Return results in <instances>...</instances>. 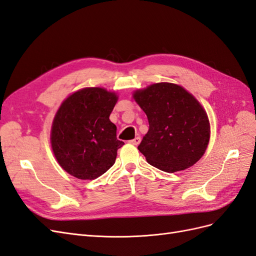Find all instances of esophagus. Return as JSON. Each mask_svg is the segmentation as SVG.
<instances>
[{"instance_id":"obj_1","label":"esophagus","mask_w":256,"mask_h":256,"mask_svg":"<svg viewBox=\"0 0 256 256\" xmlns=\"http://www.w3.org/2000/svg\"><path fill=\"white\" fill-rule=\"evenodd\" d=\"M140 142H141V138L140 136H136V138H134V140H130L129 141V143L132 144V145H138V144H140Z\"/></svg>"}]
</instances>
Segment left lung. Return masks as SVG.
<instances>
[{
	"label": "left lung",
	"instance_id": "left-lung-1",
	"mask_svg": "<svg viewBox=\"0 0 256 256\" xmlns=\"http://www.w3.org/2000/svg\"><path fill=\"white\" fill-rule=\"evenodd\" d=\"M134 98L148 120L150 129L138 150L150 166L174 173L202 158L210 127L203 106L190 92L162 82L136 90Z\"/></svg>",
	"mask_w": 256,
	"mask_h": 256
}]
</instances>
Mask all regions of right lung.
Here are the masks:
<instances>
[{
    "label": "right lung",
    "mask_w": 256,
    "mask_h": 256,
    "mask_svg": "<svg viewBox=\"0 0 256 256\" xmlns=\"http://www.w3.org/2000/svg\"><path fill=\"white\" fill-rule=\"evenodd\" d=\"M116 102L114 92L88 88L62 104L53 120L51 145L67 173L79 180H95L115 164L118 150L124 145L109 118Z\"/></svg>",
    "instance_id": "obj_1"
}]
</instances>
